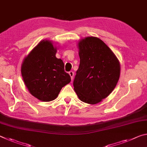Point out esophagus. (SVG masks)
<instances>
[{"instance_id":"obj_1","label":"esophagus","mask_w":147,"mask_h":147,"mask_svg":"<svg viewBox=\"0 0 147 147\" xmlns=\"http://www.w3.org/2000/svg\"><path fill=\"white\" fill-rule=\"evenodd\" d=\"M69 75H70V76H71V80H73V77H74V73L73 71H70L69 73Z\"/></svg>"}]
</instances>
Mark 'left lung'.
I'll list each match as a JSON object with an SVG mask.
<instances>
[{"label":"left lung","mask_w":147,"mask_h":147,"mask_svg":"<svg viewBox=\"0 0 147 147\" xmlns=\"http://www.w3.org/2000/svg\"><path fill=\"white\" fill-rule=\"evenodd\" d=\"M77 45L80 61L74 89L81 101L98 104L115 89L120 77V63L113 52L96 37L81 39Z\"/></svg>","instance_id":"left-lung-1"}]
</instances>
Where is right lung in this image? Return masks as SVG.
Here are the masks:
<instances>
[{"instance_id": "1", "label": "right lung", "mask_w": 147, "mask_h": 147, "mask_svg": "<svg viewBox=\"0 0 147 147\" xmlns=\"http://www.w3.org/2000/svg\"><path fill=\"white\" fill-rule=\"evenodd\" d=\"M57 47L53 41H41L23 59L21 74L32 96L43 102L57 98L61 88L71 82L64 63L56 57Z\"/></svg>"}]
</instances>
